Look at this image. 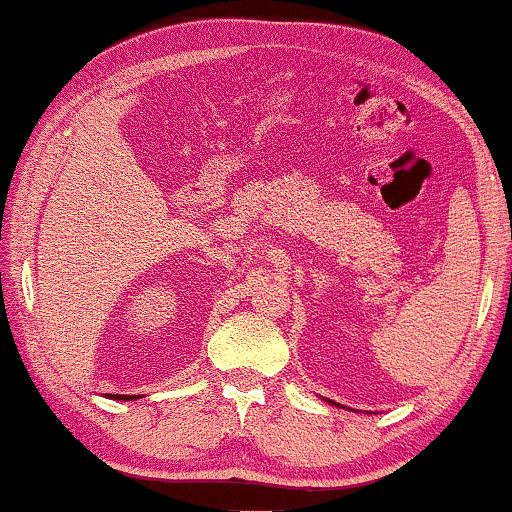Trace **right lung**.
Instances as JSON below:
<instances>
[{
    "instance_id": "right-lung-1",
    "label": "right lung",
    "mask_w": 512,
    "mask_h": 512,
    "mask_svg": "<svg viewBox=\"0 0 512 512\" xmlns=\"http://www.w3.org/2000/svg\"><path fill=\"white\" fill-rule=\"evenodd\" d=\"M113 397H115V399H136L138 395H133V397H131V395H113Z\"/></svg>"
}]
</instances>
